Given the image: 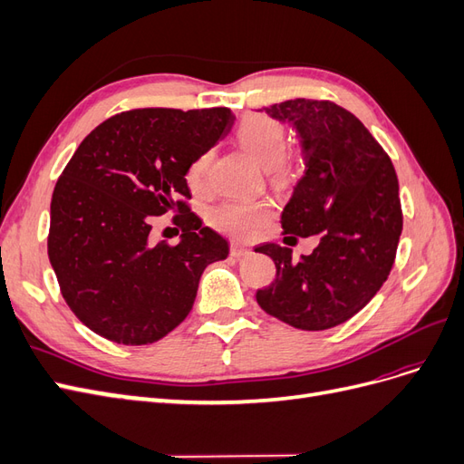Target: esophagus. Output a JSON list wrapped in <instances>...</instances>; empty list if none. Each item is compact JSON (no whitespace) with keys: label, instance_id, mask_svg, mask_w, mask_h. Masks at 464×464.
I'll use <instances>...</instances> for the list:
<instances>
[{"label":"esophagus","instance_id":"obj_1","mask_svg":"<svg viewBox=\"0 0 464 464\" xmlns=\"http://www.w3.org/2000/svg\"><path fill=\"white\" fill-rule=\"evenodd\" d=\"M230 254H232L234 257H244V256H249V254H251V249L246 247V246H242V244L234 242V244L230 246Z\"/></svg>","mask_w":464,"mask_h":464}]
</instances>
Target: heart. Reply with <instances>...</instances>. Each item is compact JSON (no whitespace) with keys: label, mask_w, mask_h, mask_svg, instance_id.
<instances>
[{"label":"heart","mask_w":464,"mask_h":464,"mask_svg":"<svg viewBox=\"0 0 464 464\" xmlns=\"http://www.w3.org/2000/svg\"><path fill=\"white\" fill-rule=\"evenodd\" d=\"M236 141L246 154L269 172L276 186H285L292 179L294 162L286 157V131L283 123L263 114H249L237 123ZM210 160H213V154L203 152L189 164L186 179L193 191L205 189ZM269 217L271 208L265 203L228 201L213 210L210 222L222 232L247 237L257 234Z\"/></svg>","instance_id":"heart-1"}]
</instances>
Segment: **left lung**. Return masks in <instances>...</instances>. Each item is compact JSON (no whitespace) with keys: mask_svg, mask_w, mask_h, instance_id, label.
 Masks as SVG:
<instances>
[{"mask_svg":"<svg viewBox=\"0 0 464 464\" xmlns=\"http://www.w3.org/2000/svg\"><path fill=\"white\" fill-rule=\"evenodd\" d=\"M263 110L296 130L305 160L280 215L283 232L319 234V246L298 263L288 247H256L276 266L256 298L292 327L331 329L356 315L391 273L402 230L395 168L366 125L334 102L296 98Z\"/></svg>","mask_w":464,"mask_h":464,"instance_id":"1","label":"left lung"}]
</instances>
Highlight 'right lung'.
<instances>
[{"label": "right lung", "instance_id": "1", "mask_svg": "<svg viewBox=\"0 0 464 464\" xmlns=\"http://www.w3.org/2000/svg\"><path fill=\"white\" fill-rule=\"evenodd\" d=\"M230 108L121 111L94 128L67 162L50 205L48 257L62 296L104 339L160 341L191 312L207 265L228 242L186 199L189 164L232 130ZM170 209L176 246L150 240L151 217Z\"/></svg>", "mask_w": 464, "mask_h": 464}]
</instances>
